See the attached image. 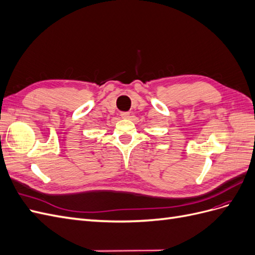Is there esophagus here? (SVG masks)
Wrapping results in <instances>:
<instances>
[{"instance_id":"34e87169","label":"esophagus","mask_w":255,"mask_h":255,"mask_svg":"<svg viewBox=\"0 0 255 255\" xmlns=\"http://www.w3.org/2000/svg\"><path fill=\"white\" fill-rule=\"evenodd\" d=\"M121 117H122L123 119H128V118L129 117V113H128V112H122V113H121Z\"/></svg>"}]
</instances>
